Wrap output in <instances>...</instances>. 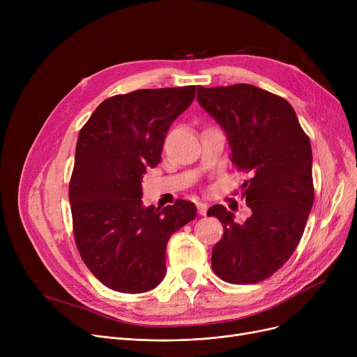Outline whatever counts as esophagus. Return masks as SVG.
I'll list each match as a JSON object with an SVG mask.
<instances>
[{
	"label": "esophagus",
	"mask_w": 357,
	"mask_h": 357,
	"mask_svg": "<svg viewBox=\"0 0 357 357\" xmlns=\"http://www.w3.org/2000/svg\"><path fill=\"white\" fill-rule=\"evenodd\" d=\"M197 207H198V213L201 214V215H205L207 214V208H208V205L205 204V202H198L197 204Z\"/></svg>",
	"instance_id": "34e87169"
}]
</instances>
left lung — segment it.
<instances>
[{
  "instance_id": "left-lung-1",
  "label": "left lung",
  "mask_w": 357,
  "mask_h": 357,
  "mask_svg": "<svg viewBox=\"0 0 357 357\" xmlns=\"http://www.w3.org/2000/svg\"><path fill=\"white\" fill-rule=\"evenodd\" d=\"M197 100L226 130L231 162L250 175L245 222L222 205L207 213L224 229L211 266L226 282L257 284L285 265L304 234L314 204L311 143L292 105L255 85L198 86Z\"/></svg>"
}]
</instances>
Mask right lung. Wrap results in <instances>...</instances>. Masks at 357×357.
Instances as JSON below:
<instances>
[{"instance_id":"1","label":"right lung","mask_w":357,"mask_h":357,"mask_svg":"<svg viewBox=\"0 0 357 357\" xmlns=\"http://www.w3.org/2000/svg\"><path fill=\"white\" fill-rule=\"evenodd\" d=\"M195 85L137 89L102 101L81 128L69 182L73 237L86 268L112 291L140 294L166 273L167 240L195 218L190 201L142 205L146 167L160 162L169 127Z\"/></svg>"}]
</instances>
